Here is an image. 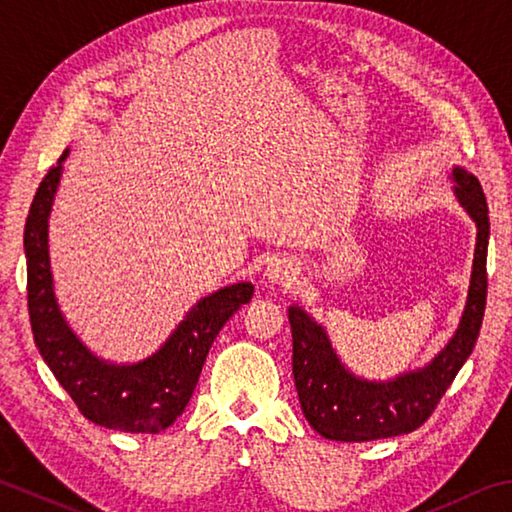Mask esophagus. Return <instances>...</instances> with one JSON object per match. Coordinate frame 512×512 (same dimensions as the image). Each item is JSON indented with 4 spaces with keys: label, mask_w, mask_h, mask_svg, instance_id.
Listing matches in <instances>:
<instances>
[{
    "label": "esophagus",
    "mask_w": 512,
    "mask_h": 512,
    "mask_svg": "<svg viewBox=\"0 0 512 512\" xmlns=\"http://www.w3.org/2000/svg\"><path fill=\"white\" fill-rule=\"evenodd\" d=\"M264 277L268 284L291 286L297 280V264L291 257H273L264 268Z\"/></svg>",
    "instance_id": "obj_1"
}]
</instances>
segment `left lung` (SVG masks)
Here are the masks:
<instances>
[{"instance_id": "1", "label": "left lung", "mask_w": 512, "mask_h": 512, "mask_svg": "<svg viewBox=\"0 0 512 512\" xmlns=\"http://www.w3.org/2000/svg\"><path fill=\"white\" fill-rule=\"evenodd\" d=\"M450 179L459 206L475 221L477 246L457 331L430 362L389 380L362 378L340 360L327 329L309 311L300 304L288 306L295 389L306 421L324 439L360 443L414 432L427 421L475 349L488 291V203L466 167L454 165Z\"/></svg>"}]
</instances>
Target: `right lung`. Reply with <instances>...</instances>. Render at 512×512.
<instances>
[{
	"label": "right lung",
	"mask_w": 512,
	"mask_h": 512,
	"mask_svg": "<svg viewBox=\"0 0 512 512\" xmlns=\"http://www.w3.org/2000/svg\"><path fill=\"white\" fill-rule=\"evenodd\" d=\"M69 150L40 183L24 228L29 315L35 347L67 389L82 416L120 432L156 434L170 427L190 403L212 342L255 286L235 282L192 304L176 329L152 356L138 362H111L96 356L71 324L55 297L49 257V217Z\"/></svg>",
	"instance_id": "add662e5"
}]
</instances>
